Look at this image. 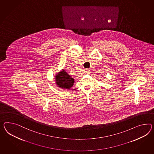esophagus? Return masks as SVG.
Segmentation results:
<instances>
[{"label": "esophagus", "instance_id": "34e87169", "mask_svg": "<svg viewBox=\"0 0 154 154\" xmlns=\"http://www.w3.org/2000/svg\"><path fill=\"white\" fill-rule=\"evenodd\" d=\"M86 70H87V71H86V72H87V74H89V73L90 72V70H89V69H87Z\"/></svg>", "mask_w": 154, "mask_h": 154}]
</instances>
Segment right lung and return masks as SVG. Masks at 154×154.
I'll return each mask as SVG.
<instances>
[{
  "label": "right lung",
  "mask_w": 154,
  "mask_h": 154,
  "mask_svg": "<svg viewBox=\"0 0 154 154\" xmlns=\"http://www.w3.org/2000/svg\"><path fill=\"white\" fill-rule=\"evenodd\" d=\"M55 81L56 85L58 87L64 89H70L74 83V79L71 78L63 69L56 74Z\"/></svg>",
  "instance_id": "1"
}]
</instances>
